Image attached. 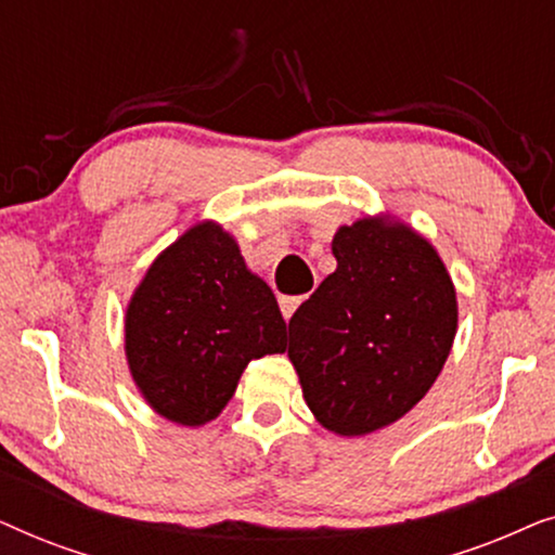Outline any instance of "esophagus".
Masks as SVG:
<instances>
[{"instance_id": "34e87169", "label": "esophagus", "mask_w": 555, "mask_h": 555, "mask_svg": "<svg viewBox=\"0 0 555 555\" xmlns=\"http://www.w3.org/2000/svg\"><path fill=\"white\" fill-rule=\"evenodd\" d=\"M306 298H308V295H283V298H280V310H283L285 321H291L293 313L298 310V306Z\"/></svg>"}]
</instances>
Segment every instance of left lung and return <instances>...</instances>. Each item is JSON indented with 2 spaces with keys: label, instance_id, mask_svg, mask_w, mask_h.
<instances>
[{
  "label": "left lung",
  "instance_id": "left-lung-1",
  "mask_svg": "<svg viewBox=\"0 0 555 555\" xmlns=\"http://www.w3.org/2000/svg\"><path fill=\"white\" fill-rule=\"evenodd\" d=\"M338 268L291 318V356L315 420L340 437L389 427L437 382L457 333V293L412 227L363 217L333 237Z\"/></svg>",
  "mask_w": 555,
  "mask_h": 555
}]
</instances>
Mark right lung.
<instances>
[{"instance_id": "obj_1", "label": "right lung", "mask_w": 555, "mask_h": 555, "mask_svg": "<svg viewBox=\"0 0 555 555\" xmlns=\"http://www.w3.org/2000/svg\"><path fill=\"white\" fill-rule=\"evenodd\" d=\"M283 351L275 295L217 222L166 247L126 308L133 382L156 414L184 427L217 420L247 363Z\"/></svg>"}]
</instances>
